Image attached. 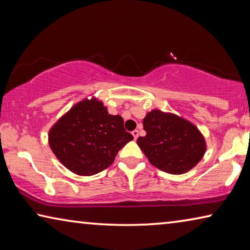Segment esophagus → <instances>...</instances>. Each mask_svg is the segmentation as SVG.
<instances>
[{
  "mask_svg": "<svg viewBox=\"0 0 250 250\" xmlns=\"http://www.w3.org/2000/svg\"><path fill=\"white\" fill-rule=\"evenodd\" d=\"M132 135H133L134 140H137L138 137H139V131H138V130H134V131H132Z\"/></svg>",
  "mask_w": 250,
  "mask_h": 250,
  "instance_id": "34e87169",
  "label": "esophagus"
}]
</instances>
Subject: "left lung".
Here are the masks:
<instances>
[{
    "mask_svg": "<svg viewBox=\"0 0 250 250\" xmlns=\"http://www.w3.org/2000/svg\"><path fill=\"white\" fill-rule=\"evenodd\" d=\"M146 137L137 143L159 170L184 174L196 166L206 152L204 135L191 121L171 112L151 110L143 119Z\"/></svg>",
    "mask_w": 250,
    "mask_h": 250,
    "instance_id": "left-lung-1",
    "label": "left lung"
}]
</instances>
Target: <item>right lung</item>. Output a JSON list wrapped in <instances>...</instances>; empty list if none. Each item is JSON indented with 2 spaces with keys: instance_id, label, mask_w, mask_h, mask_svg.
<instances>
[{
  "instance_id": "right-lung-1",
  "label": "right lung",
  "mask_w": 250,
  "mask_h": 250,
  "mask_svg": "<svg viewBox=\"0 0 250 250\" xmlns=\"http://www.w3.org/2000/svg\"><path fill=\"white\" fill-rule=\"evenodd\" d=\"M131 140L122 117L108 113L96 97L74 104L48 132L49 146L59 162L80 176L105 170Z\"/></svg>"
}]
</instances>
